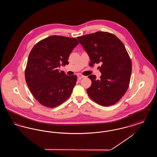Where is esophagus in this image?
<instances>
[{"mask_svg": "<svg viewBox=\"0 0 157 157\" xmlns=\"http://www.w3.org/2000/svg\"><path fill=\"white\" fill-rule=\"evenodd\" d=\"M85 78V76H83V75H81V74L78 75V78L79 80H81L82 78Z\"/></svg>", "mask_w": 157, "mask_h": 157, "instance_id": "obj_1", "label": "esophagus"}]
</instances>
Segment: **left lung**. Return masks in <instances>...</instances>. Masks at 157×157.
Segmentation results:
<instances>
[{"label":"left lung","mask_w":157,"mask_h":157,"mask_svg":"<svg viewBox=\"0 0 157 157\" xmlns=\"http://www.w3.org/2000/svg\"><path fill=\"white\" fill-rule=\"evenodd\" d=\"M76 39L88 53L90 63L102 62L97 80L90 75L91 86L87 93L98 104L108 106L116 104L124 95L129 85L132 62L125 46L119 38L107 32H97Z\"/></svg>","instance_id":"obj_1"}]
</instances>
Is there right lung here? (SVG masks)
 <instances>
[{"label":"right lung","mask_w":157,"mask_h":157,"mask_svg":"<svg viewBox=\"0 0 157 157\" xmlns=\"http://www.w3.org/2000/svg\"><path fill=\"white\" fill-rule=\"evenodd\" d=\"M78 44L75 38L53 35L40 40L32 49L25 76L32 94L40 104L55 108L71 96L77 76L60 72L58 67L69 63V56Z\"/></svg>","instance_id":"obj_1"}]
</instances>
